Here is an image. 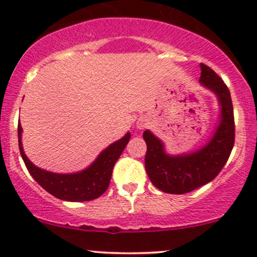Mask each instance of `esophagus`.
Returning <instances> with one entry per match:
<instances>
[{"label": "esophagus", "mask_w": 257, "mask_h": 257, "mask_svg": "<svg viewBox=\"0 0 257 257\" xmlns=\"http://www.w3.org/2000/svg\"><path fill=\"white\" fill-rule=\"evenodd\" d=\"M146 125H147V119L145 117H140L137 122V128L139 131H143L144 128H146Z\"/></svg>", "instance_id": "esophagus-1"}]
</instances>
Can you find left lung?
Returning <instances> with one entry per match:
<instances>
[{
    "mask_svg": "<svg viewBox=\"0 0 257 257\" xmlns=\"http://www.w3.org/2000/svg\"><path fill=\"white\" fill-rule=\"evenodd\" d=\"M199 83L216 96L220 111L210 139L194 151L170 155L151 131L144 132L147 145L145 168L150 180L166 193L182 194L213 181L221 172L234 145V117L231 94L213 70L200 64Z\"/></svg>",
    "mask_w": 257,
    "mask_h": 257,
    "instance_id": "obj_1",
    "label": "left lung"
}]
</instances>
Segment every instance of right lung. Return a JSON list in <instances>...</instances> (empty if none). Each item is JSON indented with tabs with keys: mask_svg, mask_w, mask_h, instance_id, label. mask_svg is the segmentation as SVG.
I'll return each mask as SVG.
<instances>
[{
	"mask_svg": "<svg viewBox=\"0 0 257 257\" xmlns=\"http://www.w3.org/2000/svg\"><path fill=\"white\" fill-rule=\"evenodd\" d=\"M22 124H18L19 150L31 176L52 196L66 202H87L101 196L110 184L114 163L131 139V133L114 141L99 153L93 163L76 173L59 174L35 166L25 155L22 143Z\"/></svg>",
	"mask_w": 257,
	"mask_h": 257,
	"instance_id": "obj_1",
	"label": "right lung"
}]
</instances>
